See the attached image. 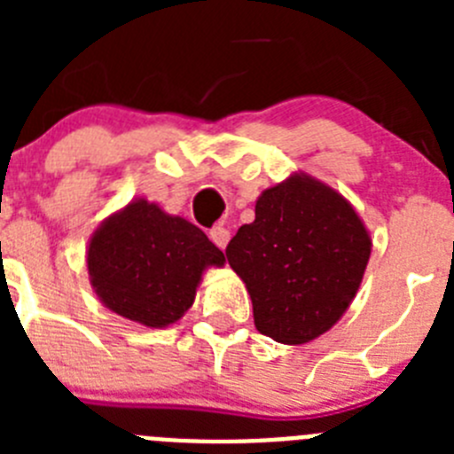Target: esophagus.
Instances as JSON below:
<instances>
[{
	"instance_id": "1",
	"label": "esophagus",
	"mask_w": 454,
	"mask_h": 454,
	"mask_svg": "<svg viewBox=\"0 0 454 454\" xmlns=\"http://www.w3.org/2000/svg\"><path fill=\"white\" fill-rule=\"evenodd\" d=\"M208 239L214 240L215 247L224 250V247H227V243H230V230H224V227H214V230L208 231Z\"/></svg>"
}]
</instances>
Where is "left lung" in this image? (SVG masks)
<instances>
[{
    "label": "left lung",
    "mask_w": 454,
    "mask_h": 454,
    "mask_svg": "<svg viewBox=\"0 0 454 454\" xmlns=\"http://www.w3.org/2000/svg\"><path fill=\"white\" fill-rule=\"evenodd\" d=\"M246 282L254 325L279 343H307L346 314L371 256V236L339 192L291 177L256 200L224 250Z\"/></svg>",
    "instance_id": "1"
}]
</instances>
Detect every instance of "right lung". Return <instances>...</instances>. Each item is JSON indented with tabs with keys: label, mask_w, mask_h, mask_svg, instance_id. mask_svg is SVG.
I'll list each match as a JSON object with an SVG mask.
<instances>
[{
	"label": "right lung",
	"mask_w": 454,
	"mask_h": 454,
	"mask_svg": "<svg viewBox=\"0 0 454 454\" xmlns=\"http://www.w3.org/2000/svg\"><path fill=\"white\" fill-rule=\"evenodd\" d=\"M223 263L224 254L202 230L145 200L108 218L88 247V272L102 302L147 327L182 318L204 268Z\"/></svg>",
	"instance_id": "right-lung-1"
}]
</instances>
